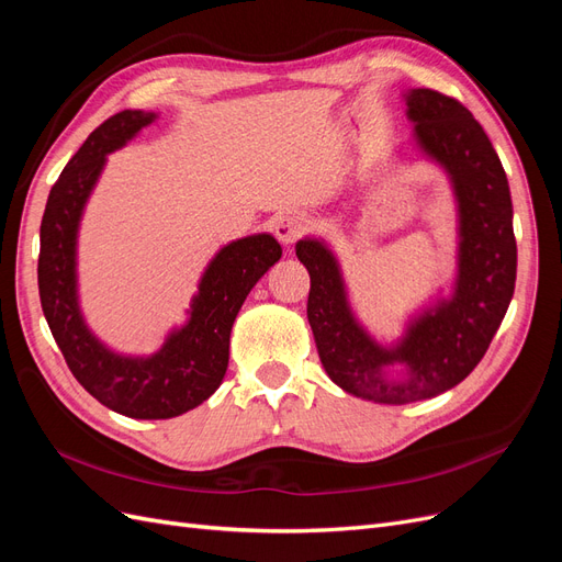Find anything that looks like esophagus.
<instances>
[{"instance_id":"esophagus-1","label":"esophagus","mask_w":562,"mask_h":562,"mask_svg":"<svg viewBox=\"0 0 562 562\" xmlns=\"http://www.w3.org/2000/svg\"><path fill=\"white\" fill-rule=\"evenodd\" d=\"M312 225V217L302 211H285L277 217L274 234L281 244H295L302 234H307Z\"/></svg>"}]
</instances>
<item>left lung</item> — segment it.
Segmentation results:
<instances>
[{"label": "left lung", "instance_id": "left-lung-1", "mask_svg": "<svg viewBox=\"0 0 562 562\" xmlns=\"http://www.w3.org/2000/svg\"><path fill=\"white\" fill-rule=\"evenodd\" d=\"M422 149L446 166L459 201V279L454 295L417 318L384 349L353 321L337 262L321 241H297L310 271L307 318L328 378L353 396L405 405L443 394L481 363L514 297L516 236L508 180L483 126L459 100L434 89L405 95ZM401 362L408 378L389 383L381 370Z\"/></svg>", "mask_w": 562, "mask_h": 562}]
</instances>
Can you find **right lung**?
Segmentation results:
<instances>
[{"mask_svg": "<svg viewBox=\"0 0 562 562\" xmlns=\"http://www.w3.org/2000/svg\"><path fill=\"white\" fill-rule=\"evenodd\" d=\"M151 119L155 114L140 110L112 114L63 168L44 209L37 265L42 310L67 368L95 401L133 419L178 417L213 394L227 372L232 323L250 288L281 258V246L269 234L225 246L199 283L190 323L149 359H126L98 342L77 307L79 217L108 151L122 147Z\"/></svg>", "mask_w": 562, "mask_h": 562, "instance_id": "obj_1", "label": "right lung"}]
</instances>
